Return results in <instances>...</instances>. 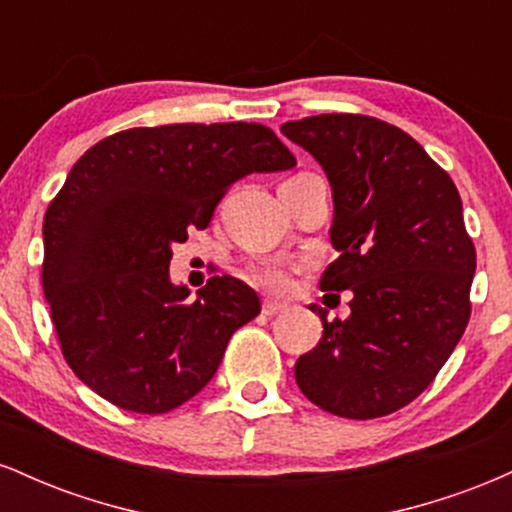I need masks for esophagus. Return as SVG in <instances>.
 Listing matches in <instances>:
<instances>
[{"instance_id":"34e87169","label":"esophagus","mask_w":512,"mask_h":512,"mask_svg":"<svg viewBox=\"0 0 512 512\" xmlns=\"http://www.w3.org/2000/svg\"><path fill=\"white\" fill-rule=\"evenodd\" d=\"M284 310H286L284 303H274V301H264L262 303V313L267 315V317H274V315L284 313Z\"/></svg>"}]
</instances>
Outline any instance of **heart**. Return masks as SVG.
<instances>
[{"instance_id": "obj_1", "label": "heart", "mask_w": 512, "mask_h": 512, "mask_svg": "<svg viewBox=\"0 0 512 512\" xmlns=\"http://www.w3.org/2000/svg\"><path fill=\"white\" fill-rule=\"evenodd\" d=\"M252 279L264 289L284 293L291 286V267L279 260H264L252 267Z\"/></svg>"}]
</instances>
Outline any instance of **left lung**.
I'll use <instances>...</instances> for the list:
<instances>
[{
	"label": "left lung",
	"instance_id": "obj_1",
	"mask_svg": "<svg viewBox=\"0 0 512 512\" xmlns=\"http://www.w3.org/2000/svg\"><path fill=\"white\" fill-rule=\"evenodd\" d=\"M281 134L320 163L332 187V248L322 291H351V315H320V344L296 363L310 402L378 419L431 385L469 320L477 252L450 175L407 132L368 115H315Z\"/></svg>",
	"mask_w": 512,
	"mask_h": 512
}]
</instances>
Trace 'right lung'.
<instances>
[{"mask_svg":"<svg viewBox=\"0 0 512 512\" xmlns=\"http://www.w3.org/2000/svg\"><path fill=\"white\" fill-rule=\"evenodd\" d=\"M293 166L257 122L134 127L91 146L43 221L45 301L76 378L137 414L195 397L260 298L223 274L190 301L170 279L173 245L209 226L233 182Z\"/></svg>","mask_w":512,"mask_h":512,"instance_id":"right-lung-1","label":"right lung"}]
</instances>
